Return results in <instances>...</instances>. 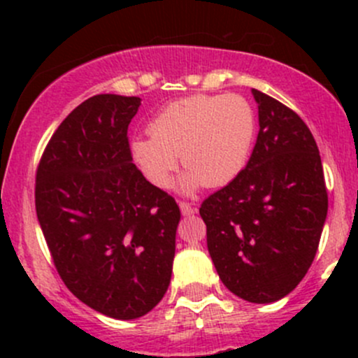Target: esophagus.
Instances as JSON below:
<instances>
[{"label": "esophagus", "mask_w": 358, "mask_h": 358, "mask_svg": "<svg viewBox=\"0 0 358 358\" xmlns=\"http://www.w3.org/2000/svg\"><path fill=\"white\" fill-rule=\"evenodd\" d=\"M180 211H182L183 216H190L194 215V213H197V208H194L189 202H180Z\"/></svg>", "instance_id": "obj_1"}]
</instances>
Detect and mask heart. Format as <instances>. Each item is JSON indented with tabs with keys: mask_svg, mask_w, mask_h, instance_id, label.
Listing matches in <instances>:
<instances>
[{
	"mask_svg": "<svg viewBox=\"0 0 358 358\" xmlns=\"http://www.w3.org/2000/svg\"><path fill=\"white\" fill-rule=\"evenodd\" d=\"M147 129L150 136L129 142L133 162L152 185L169 189L180 156L187 168L180 190L192 194L204 183L227 185L246 169L258 117L251 102L237 93L192 95L159 110Z\"/></svg>",
	"mask_w": 358,
	"mask_h": 358,
	"instance_id": "obj_1",
	"label": "heart"
}]
</instances>
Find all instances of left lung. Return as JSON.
<instances>
[{
  "instance_id": "1",
  "label": "left lung",
  "mask_w": 358,
  "mask_h": 358,
  "mask_svg": "<svg viewBox=\"0 0 358 358\" xmlns=\"http://www.w3.org/2000/svg\"><path fill=\"white\" fill-rule=\"evenodd\" d=\"M259 131L246 169L199 213L220 279L249 303L284 298L308 272L327 216L315 138L279 100L251 90Z\"/></svg>"
}]
</instances>
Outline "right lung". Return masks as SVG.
Here are the masks:
<instances>
[{
  "instance_id": "add662e5",
  "label": "right lung",
  "mask_w": 358,
  "mask_h": 358,
  "mask_svg": "<svg viewBox=\"0 0 358 358\" xmlns=\"http://www.w3.org/2000/svg\"><path fill=\"white\" fill-rule=\"evenodd\" d=\"M138 96L106 93L76 107L36 173V215L69 291L131 320L168 291L180 208L133 164L128 126Z\"/></svg>"
}]
</instances>
